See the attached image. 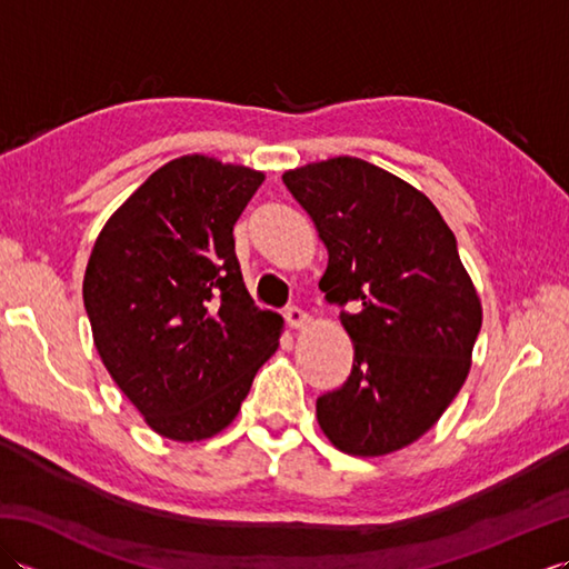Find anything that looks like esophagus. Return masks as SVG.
<instances>
[{
  "mask_svg": "<svg viewBox=\"0 0 569 569\" xmlns=\"http://www.w3.org/2000/svg\"><path fill=\"white\" fill-rule=\"evenodd\" d=\"M286 322H288V325H291V328H293V330H303V328H306V325H308V316H306V312H303V310H300V308L291 306V308H288V310H286Z\"/></svg>",
  "mask_w": 569,
  "mask_h": 569,
  "instance_id": "34e87169",
  "label": "esophagus"
}]
</instances>
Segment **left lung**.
Instances as JSON below:
<instances>
[{
  "instance_id": "left-lung-1",
  "label": "left lung",
  "mask_w": 569,
  "mask_h": 569,
  "mask_svg": "<svg viewBox=\"0 0 569 569\" xmlns=\"http://www.w3.org/2000/svg\"><path fill=\"white\" fill-rule=\"evenodd\" d=\"M328 247L320 288L355 303L342 328L355 365L318 398V422L347 455L381 457L422 438L455 401L481 330V300L438 208L355 156L283 173Z\"/></svg>"
}]
</instances>
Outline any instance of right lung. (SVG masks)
<instances>
[{
  "label": "right lung",
  "mask_w": 569,
  "mask_h": 569,
  "mask_svg": "<svg viewBox=\"0 0 569 569\" xmlns=\"http://www.w3.org/2000/svg\"><path fill=\"white\" fill-rule=\"evenodd\" d=\"M263 178L180 156L131 192L92 247L82 300L94 347L168 440L222 432L278 349L283 320L253 306L232 234Z\"/></svg>",
  "instance_id": "add662e5"
}]
</instances>
